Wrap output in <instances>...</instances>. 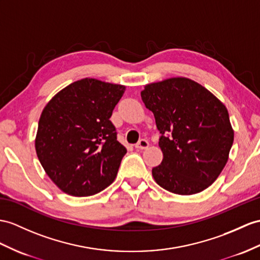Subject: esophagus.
Returning <instances> with one entry per match:
<instances>
[{"instance_id": "34e87169", "label": "esophagus", "mask_w": 260, "mask_h": 260, "mask_svg": "<svg viewBox=\"0 0 260 260\" xmlns=\"http://www.w3.org/2000/svg\"><path fill=\"white\" fill-rule=\"evenodd\" d=\"M135 147L139 150H144L149 147V142L148 140H145V139H141V140L135 145Z\"/></svg>"}]
</instances>
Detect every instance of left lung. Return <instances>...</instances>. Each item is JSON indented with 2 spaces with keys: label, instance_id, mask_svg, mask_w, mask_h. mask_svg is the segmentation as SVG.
Segmentation results:
<instances>
[{
  "label": "left lung",
  "instance_id": "obj_1",
  "mask_svg": "<svg viewBox=\"0 0 260 260\" xmlns=\"http://www.w3.org/2000/svg\"><path fill=\"white\" fill-rule=\"evenodd\" d=\"M141 99L162 135L163 160L154 181L174 194L204 191L229 161L234 130L225 105L192 79L172 77L144 86Z\"/></svg>",
  "mask_w": 260,
  "mask_h": 260
}]
</instances>
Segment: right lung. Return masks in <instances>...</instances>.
Masks as SVG:
<instances>
[{
    "label": "right lung",
    "mask_w": 260,
    "mask_h": 260,
    "mask_svg": "<svg viewBox=\"0 0 260 260\" xmlns=\"http://www.w3.org/2000/svg\"><path fill=\"white\" fill-rule=\"evenodd\" d=\"M125 86L84 78L44 107L35 138L37 157L56 186L84 198L115 181L126 149L117 141L112 110Z\"/></svg>",
    "instance_id": "obj_1"
}]
</instances>
